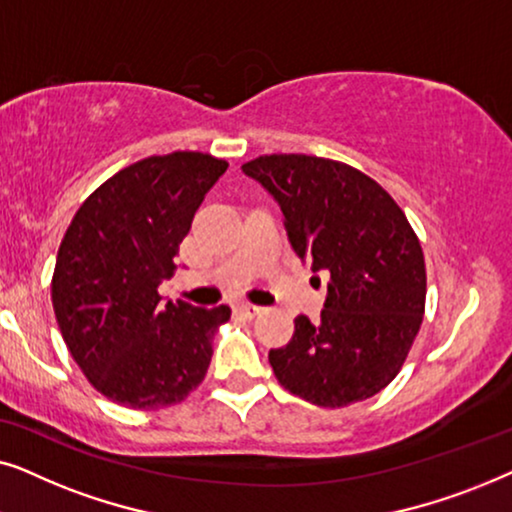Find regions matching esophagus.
Instances as JSON below:
<instances>
[{"label": "esophagus", "mask_w": 512, "mask_h": 512, "mask_svg": "<svg viewBox=\"0 0 512 512\" xmlns=\"http://www.w3.org/2000/svg\"><path fill=\"white\" fill-rule=\"evenodd\" d=\"M237 312L244 314V317H247V319H254V317H258V314L263 312V307L251 305V303H240V305H237Z\"/></svg>", "instance_id": "obj_1"}]
</instances>
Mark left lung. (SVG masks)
Wrapping results in <instances>:
<instances>
[{
	"label": "left lung",
	"mask_w": 512,
	"mask_h": 512,
	"mask_svg": "<svg viewBox=\"0 0 512 512\" xmlns=\"http://www.w3.org/2000/svg\"><path fill=\"white\" fill-rule=\"evenodd\" d=\"M279 202L296 254L331 275L321 319L296 317L268 359L284 389L319 408H345L401 373L424 319L426 265L396 200L352 165L272 153L242 165Z\"/></svg>",
	"instance_id": "1"
}]
</instances>
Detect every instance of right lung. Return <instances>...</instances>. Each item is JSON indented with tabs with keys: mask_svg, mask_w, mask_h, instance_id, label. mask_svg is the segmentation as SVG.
I'll return each mask as SVG.
<instances>
[{
	"mask_svg": "<svg viewBox=\"0 0 512 512\" xmlns=\"http://www.w3.org/2000/svg\"><path fill=\"white\" fill-rule=\"evenodd\" d=\"M226 170V160L200 151L137 160L95 188L69 223L51 282L55 319L109 401L158 410L205 380L230 307L160 305L158 284L177 270L179 244Z\"/></svg>",
	"mask_w": 512,
	"mask_h": 512,
	"instance_id": "obj_1",
	"label": "right lung"
}]
</instances>
